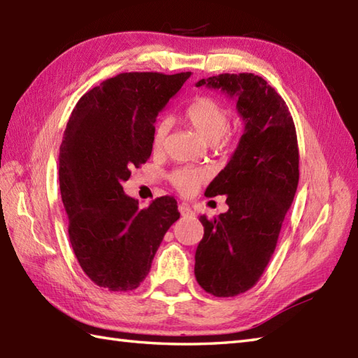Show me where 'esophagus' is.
<instances>
[{
  "instance_id": "esophagus-1",
  "label": "esophagus",
  "mask_w": 358,
  "mask_h": 358,
  "mask_svg": "<svg viewBox=\"0 0 358 358\" xmlns=\"http://www.w3.org/2000/svg\"><path fill=\"white\" fill-rule=\"evenodd\" d=\"M178 210H180L181 215H192L194 214L191 206H189V204H186V203L178 204Z\"/></svg>"
}]
</instances>
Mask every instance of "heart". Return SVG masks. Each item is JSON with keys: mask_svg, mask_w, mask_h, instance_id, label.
Returning <instances> with one entry per match:
<instances>
[{"mask_svg": "<svg viewBox=\"0 0 358 358\" xmlns=\"http://www.w3.org/2000/svg\"><path fill=\"white\" fill-rule=\"evenodd\" d=\"M186 120L191 123L203 140L208 143H218L222 148H227L231 143V135L226 132L229 126V109L214 96H199L186 109ZM171 123L167 120L159 121L152 135L154 150H162L166 136L169 134ZM169 183L181 194H192L204 180H208V172L199 167H177L167 175Z\"/></svg>", "mask_w": 358, "mask_h": 358, "instance_id": "b5f03b06", "label": "heart"}]
</instances>
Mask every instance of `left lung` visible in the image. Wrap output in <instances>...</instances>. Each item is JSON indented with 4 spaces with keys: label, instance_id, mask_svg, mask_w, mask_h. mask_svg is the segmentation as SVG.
Returning <instances> with one entry per match:
<instances>
[{
    "label": "left lung",
    "instance_id": "obj_1",
    "mask_svg": "<svg viewBox=\"0 0 358 358\" xmlns=\"http://www.w3.org/2000/svg\"><path fill=\"white\" fill-rule=\"evenodd\" d=\"M196 86L222 89L237 100L245 134L206 196L227 195V212L200 217L204 235L195 278L215 296L249 291L275 250L299 185V143L291 112L277 90L254 73H220Z\"/></svg>",
    "mask_w": 358,
    "mask_h": 358
}]
</instances>
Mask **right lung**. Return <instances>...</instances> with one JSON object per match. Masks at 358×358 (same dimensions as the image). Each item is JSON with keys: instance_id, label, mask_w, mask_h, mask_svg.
Instances as JSON below:
<instances>
[{"instance_id": "obj_1", "label": "right lung", "mask_w": 358, "mask_h": 358, "mask_svg": "<svg viewBox=\"0 0 358 358\" xmlns=\"http://www.w3.org/2000/svg\"><path fill=\"white\" fill-rule=\"evenodd\" d=\"M189 77L118 73L83 95L67 121L59 191L73 254L96 286L113 292L138 287L164 234L180 218L173 196L140 209L123 183L149 159L158 112Z\"/></svg>"}]
</instances>
